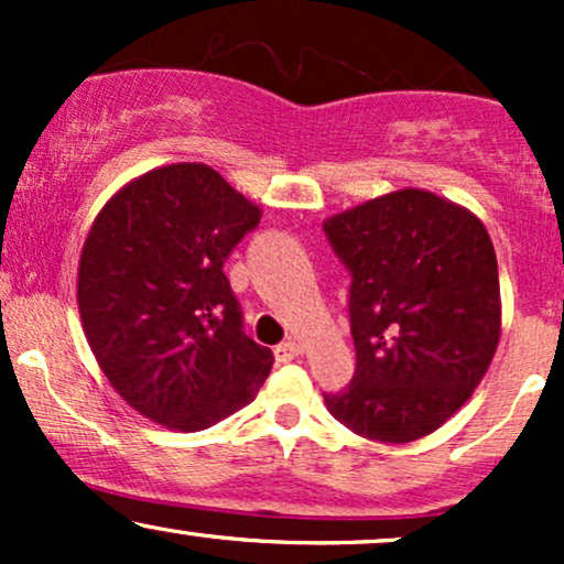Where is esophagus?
Instances as JSON below:
<instances>
[{"label": "esophagus", "mask_w": 564, "mask_h": 564, "mask_svg": "<svg viewBox=\"0 0 564 564\" xmlns=\"http://www.w3.org/2000/svg\"><path fill=\"white\" fill-rule=\"evenodd\" d=\"M273 355H275L278 364H289V360L300 358V355H302V345H300V341H296V339H289V341H283V345H278V347L273 349Z\"/></svg>", "instance_id": "obj_1"}]
</instances>
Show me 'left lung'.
<instances>
[{
  "mask_svg": "<svg viewBox=\"0 0 564 564\" xmlns=\"http://www.w3.org/2000/svg\"><path fill=\"white\" fill-rule=\"evenodd\" d=\"M349 270L355 373L323 394L336 422L379 443L443 426L480 384L501 336L494 241L464 206L387 193L323 223Z\"/></svg>",
  "mask_w": 564,
  "mask_h": 564,
  "instance_id": "1",
  "label": "left lung"
}]
</instances>
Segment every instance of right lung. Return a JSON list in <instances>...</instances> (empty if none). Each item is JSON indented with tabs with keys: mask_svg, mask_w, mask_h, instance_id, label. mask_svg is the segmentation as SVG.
Returning a JSON list of instances; mask_svg holds the SVG:
<instances>
[{
	"mask_svg": "<svg viewBox=\"0 0 564 564\" xmlns=\"http://www.w3.org/2000/svg\"><path fill=\"white\" fill-rule=\"evenodd\" d=\"M262 212L206 164H172L121 187L82 249V326L134 411L198 432L249 403L273 352L243 334L223 273Z\"/></svg>",
	"mask_w": 564,
	"mask_h": 564,
	"instance_id": "obj_1",
	"label": "right lung"
}]
</instances>
